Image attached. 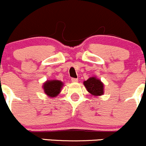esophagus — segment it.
Here are the masks:
<instances>
[{
  "mask_svg": "<svg viewBox=\"0 0 146 146\" xmlns=\"http://www.w3.org/2000/svg\"><path fill=\"white\" fill-rule=\"evenodd\" d=\"M71 81H72V82H77L78 81V79H76V78H72L71 79Z\"/></svg>",
  "mask_w": 146,
  "mask_h": 146,
  "instance_id": "obj_1",
  "label": "esophagus"
}]
</instances>
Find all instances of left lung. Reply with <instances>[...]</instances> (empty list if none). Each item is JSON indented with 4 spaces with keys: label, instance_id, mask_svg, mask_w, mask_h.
<instances>
[{
    "label": "left lung",
    "instance_id": "obj_1",
    "mask_svg": "<svg viewBox=\"0 0 146 146\" xmlns=\"http://www.w3.org/2000/svg\"><path fill=\"white\" fill-rule=\"evenodd\" d=\"M86 89L90 93L95 96L102 95L104 93V86L100 80L96 77H90L84 83Z\"/></svg>",
    "mask_w": 146,
    "mask_h": 146
}]
</instances>
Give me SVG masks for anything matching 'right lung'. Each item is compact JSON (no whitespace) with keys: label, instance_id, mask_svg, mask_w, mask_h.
Segmentation results:
<instances>
[{"label":"right lung","instance_id":"add662e5","mask_svg":"<svg viewBox=\"0 0 146 146\" xmlns=\"http://www.w3.org/2000/svg\"><path fill=\"white\" fill-rule=\"evenodd\" d=\"M62 83L58 80H54V81H47L45 84H44V90L45 93L48 96L56 97V95H58L59 92H60V89L62 88Z\"/></svg>","mask_w":146,"mask_h":146}]
</instances>
